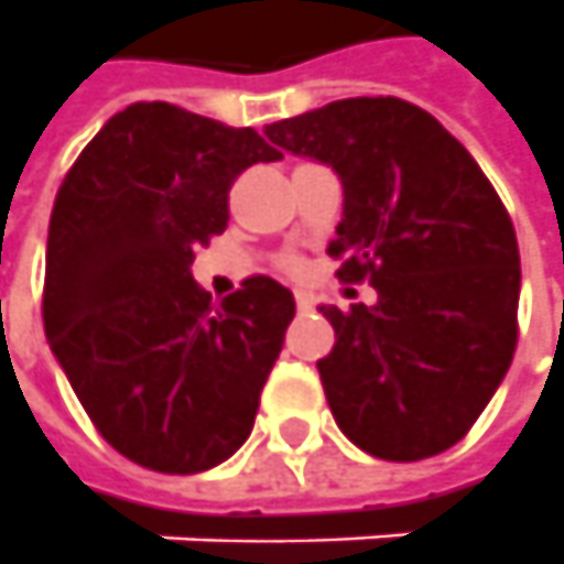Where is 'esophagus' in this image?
<instances>
[{
  "label": "esophagus",
  "mask_w": 564,
  "mask_h": 564,
  "mask_svg": "<svg viewBox=\"0 0 564 564\" xmlns=\"http://www.w3.org/2000/svg\"><path fill=\"white\" fill-rule=\"evenodd\" d=\"M294 304H297V310H304V313H307V310H313V304H316V297H313L310 291L297 289L294 291Z\"/></svg>",
  "instance_id": "34e87169"
}]
</instances>
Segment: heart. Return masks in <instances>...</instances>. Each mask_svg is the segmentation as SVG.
<instances>
[{"label":"heart","mask_w":564,"mask_h":564,"mask_svg":"<svg viewBox=\"0 0 564 564\" xmlns=\"http://www.w3.org/2000/svg\"><path fill=\"white\" fill-rule=\"evenodd\" d=\"M289 270H301V263H297V260H289Z\"/></svg>","instance_id":"heart-1"}]
</instances>
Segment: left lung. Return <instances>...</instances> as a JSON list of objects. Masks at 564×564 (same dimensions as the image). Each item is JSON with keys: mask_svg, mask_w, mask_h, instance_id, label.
I'll return each instance as SVG.
<instances>
[{"mask_svg": "<svg viewBox=\"0 0 564 564\" xmlns=\"http://www.w3.org/2000/svg\"><path fill=\"white\" fill-rule=\"evenodd\" d=\"M263 132L338 173L328 254L341 282L369 279L379 294L319 307L335 347L316 369L338 429L391 463L444 453L485 413L519 341V241L500 195L403 98H341Z\"/></svg>", "mask_w": 564, "mask_h": 564, "instance_id": "8db88e82", "label": "left lung"}]
</instances>
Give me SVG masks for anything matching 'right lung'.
I'll use <instances>...</instances> for the list:
<instances>
[{
    "instance_id": "add662e5",
    "label": "right lung",
    "mask_w": 564,
    "mask_h": 564,
    "mask_svg": "<svg viewBox=\"0 0 564 564\" xmlns=\"http://www.w3.org/2000/svg\"><path fill=\"white\" fill-rule=\"evenodd\" d=\"M279 158L251 127L135 101L79 151L58 188L45 338L101 437L151 471H207L254 429L294 297L251 275L210 301L192 260L226 229L238 173Z\"/></svg>"
}]
</instances>
